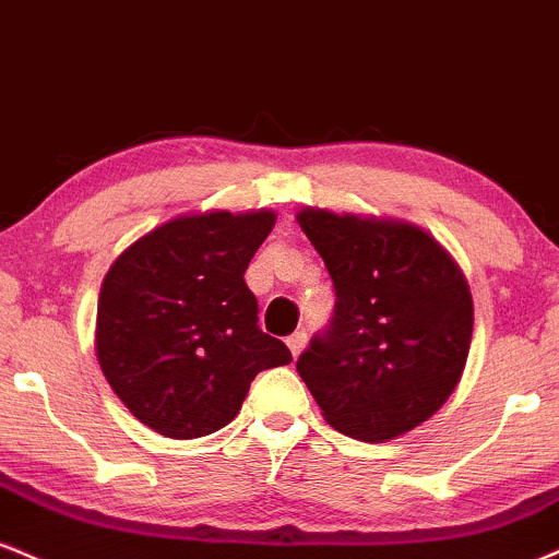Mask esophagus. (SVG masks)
Returning a JSON list of instances; mask_svg holds the SVG:
<instances>
[{"label":"esophagus","instance_id":"obj_1","mask_svg":"<svg viewBox=\"0 0 559 559\" xmlns=\"http://www.w3.org/2000/svg\"><path fill=\"white\" fill-rule=\"evenodd\" d=\"M286 346H288V352H292V356L294 359H297V356L305 352V346H307V333L305 331H297V333H292L286 338Z\"/></svg>","mask_w":559,"mask_h":559}]
</instances>
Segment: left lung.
Instances as JSON below:
<instances>
[{
  "label": "left lung",
  "instance_id": "1",
  "mask_svg": "<svg viewBox=\"0 0 559 559\" xmlns=\"http://www.w3.org/2000/svg\"><path fill=\"white\" fill-rule=\"evenodd\" d=\"M297 221L335 286L331 331L297 369L331 427L388 442L425 425L461 382L474 333L472 288L425 228L301 207Z\"/></svg>",
  "mask_w": 559,
  "mask_h": 559
}]
</instances>
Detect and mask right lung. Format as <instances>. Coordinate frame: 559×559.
I'll list each match as a JSON object with an SVG mask.
<instances>
[{"instance_id":"obj_1","label":"right lung","mask_w":559,"mask_h":559,"mask_svg":"<svg viewBox=\"0 0 559 559\" xmlns=\"http://www.w3.org/2000/svg\"><path fill=\"white\" fill-rule=\"evenodd\" d=\"M275 226L267 207L166 221L111 262L98 294L96 356L119 401L174 440L239 414L258 372L292 352L258 328L245 271Z\"/></svg>"}]
</instances>
